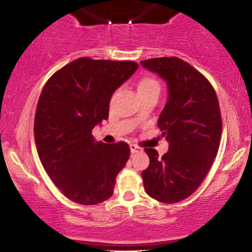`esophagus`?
Masks as SVG:
<instances>
[{
  "mask_svg": "<svg viewBox=\"0 0 252 252\" xmlns=\"http://www.w3.org/2000/svg\"><path fill=\"white\" fill-rule=\"evenodd\" d=\"M129 149H130V153H132V154H136V153H140V151H142V149H141L140 147H137L136 144H130Z\"/></svg>",
  "mask_w": 252,
  "mask_h": 252,
  "instance_id": "1",
  "label": "esophagus"
}]
</instances>
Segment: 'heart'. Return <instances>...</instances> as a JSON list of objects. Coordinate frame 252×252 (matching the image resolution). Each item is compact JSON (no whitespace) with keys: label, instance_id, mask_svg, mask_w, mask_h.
<instances>
[{"label":"heart","instance_id":"1","mask_svg":"<svg viewBox=\"0 0 252 252\" xmlns=\"http://www.w3.org/2000/svg\"><path fill=\"white\" fill-rule=\"evenodd\" d=\"M160 84L153 77H144L137 84V94H150V93H159Z\"/></svg>","mask_w":252,"mask_h":252}]
</instances>
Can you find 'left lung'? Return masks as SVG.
I'll use <instances>...</instances> for the list:
<instances>
[{
	"mask_svg": "<svg viewBox=\"0 0 252 252\" xmlns=\"http://www.w3.org/2000/svg\"><path fill=\"white\" fill-rule=\"evenodd\" d=\"M141 65L166 82L167 101L157 124L170 144L161 157L144 149L150 163L142 171L143 186L150 197L178 203L199 187L218 153L219 102L208 79L180 58H151Z\"/></svg>",
	"mask_w": 252,
	"mask_h": 252,
	"instance_id": "left-lung-1",
	"label": "left lung"
}]
</instances>
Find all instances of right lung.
<instances>
[{
  "label": "right lung",
  "instance_id": "right-lung-1",
  "mask_svg": "<svg viewBox=\"0 0 252 252\" xmlns=\"http://www.w3.org/2000/svg\"><path fill=\"white\" fill-rule=\"evenodd\" d=\"M139 65L78 58L44 85L34 119V140L47 174L68 199L94 205L113 194L129 158L126 142H96L92 130L109 117L111 96Z\"/></svg>",
  "mask_w": 252,
  "mask_h": 252
}]
</instances>
